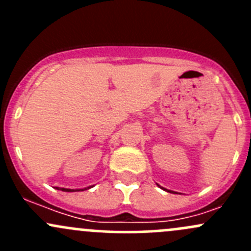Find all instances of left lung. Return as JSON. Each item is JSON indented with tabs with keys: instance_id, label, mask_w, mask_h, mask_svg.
I'll use <instances>...</instances> for the list:
<instances>
[{
	"instance_id": "8db88e82",
	"label": "left lung",
	"mask_w": 251,
	"mask_h": 251,
	"mask_svg": "<svg viewBox=\"0 0 251 251\" xmlns=\"http://www.w3.org/2000/svg\"><path fill=\"white\" fill-rule=\"evenodd\" d=\"M158 186H159V184H158ZM159 187H160V186H159ZM163 189H164V191H166V192H171V193H175V192H173V191H168L166 188H163Z\"/></svg>"
}]
</instances>
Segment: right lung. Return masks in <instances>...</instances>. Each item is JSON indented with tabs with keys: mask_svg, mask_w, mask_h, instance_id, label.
<instances>
[{
	"mask_svg": "<svg viewBox=\"0 0 251 251\" xmlns=\"http://www.w3.org/2000/svg\"><path fill=\"white\" fill-rule=\"evenodd\" d=\"M91 187H87V188H82V189H69V188H59V187H57V189H60V191H63V192H80V191H83V189L91 188Z\"/></svg>",
	"mask_w": 251,
	"mask_h": 251,
	"instance_id": "1",
	"label": "right lung"
}]
</instances>
